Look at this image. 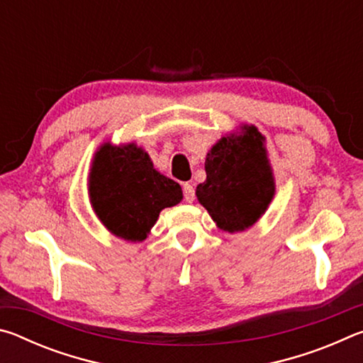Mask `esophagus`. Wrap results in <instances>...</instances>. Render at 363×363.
Segmentation results:
<instances>
[{"instance_id": "1", "label": "esophagus", "mask_w": 363, "mask_h": 363, "mask_svg": "<svg viewBox=\"0 0 363 363\" xmlns=\"http://www.w3.org/2000/svg\"><path fill=\"white\" fill-rule=\"evenodd\" d=\"M182 192H184V200H186L187 203H192L195 200V189L190 186V184H184Z\"/></svg>"}]
</instances>
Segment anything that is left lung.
Returning a JSON list of instances; mask_svg holds the SVG:
<instances>
[{
  "label": "left lung",
  "mask_w": 363,
  "mask_h": 363,
  "mask_svg": "<svg viewBox=\"0 0 363 363\" xmlns=\"http://www.w3.org/2000/svg\"><path fill=\"white\" fill-rule=\"evenodd\" d=\"M264 136L253 125L220 138L206 153V181L196 199L220 230L242 232L257 223L275 195Z\"/></svg>",
  "instance_id": "1"
}]
</instances>
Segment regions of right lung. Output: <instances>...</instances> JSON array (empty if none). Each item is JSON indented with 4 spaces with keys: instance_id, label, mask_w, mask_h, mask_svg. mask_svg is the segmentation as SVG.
Listing matches in <instances>:
<instances>
[{
    "instance_id": "1",
    "label": "right lung",
    "mask_w": 363,
    "mask_h": 363,
    "mask_svg": "<svg viewBox=\"0 0 363 363\" xmlns=\"http://www.w3.org/2000/svg\"><path fill=\"white\" fill-rule=\"evenodd\" d=\"M89 200L96 216L115 237L143 242L160 211L179 203L177 182L160 174L136 144H104L89 173Z\"/></svg>"
}]
</instances>
